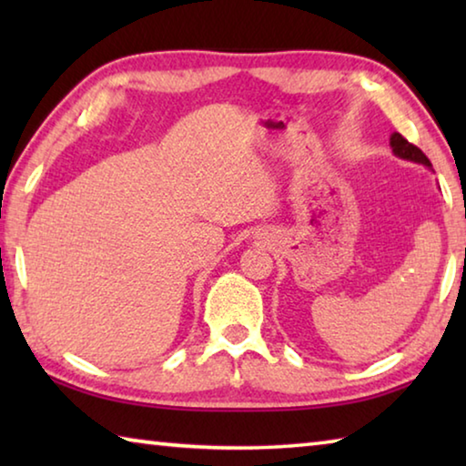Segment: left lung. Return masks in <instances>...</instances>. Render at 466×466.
Returning a JSON list of instances; mask_svg holds the SVG:
<instances>
[{"label": "left lung", "instance_id": "1", "mask_svg": "<svg viewBox=\"0 0 466 466\" xmlns=\"http://www.w3.org/2000/svg\"><path fill=\"white\" fill-rule=\"evenodd\" d=\"M390 147L394 156L403 157V160H411L417 164H423V167H431V162L428 160V156H425L420 147L409 144V141L400 136V133H392L390 136Z\"/></svg>", "mask_w": 466, "mask_h": 466}]
</instances>
